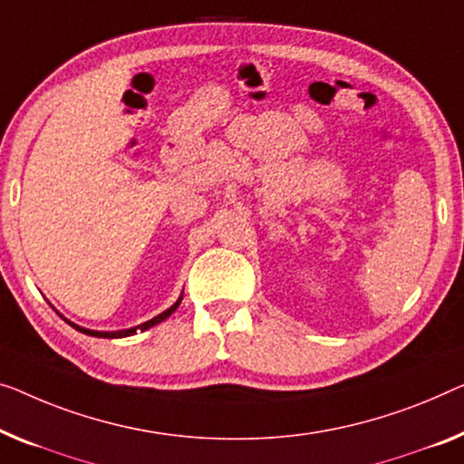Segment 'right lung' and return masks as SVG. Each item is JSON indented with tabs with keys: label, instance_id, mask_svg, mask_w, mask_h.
<instances>
[{
	"label": "right lung",
	"instance_id": "1",
	"mask_svg": "<svg viewBox=\"0 0 464 464\" xmlns=\"http://www.w3.org/2000/svg\"><path fill=\"white\" fill-rule=\"evenodd\" d=\"M181 300H183V294L179 295V300H177L175 304H172L170 308H166L164 313H160L158 316H154V319H150V321H145V323H141V324H137V327L122 329V331H93V329H85V327H81V324H74L72 321L64 319V316H62V319H64L68 324H72L74 329L81 331V334H85V335H92V337H110V340H114V337H129V335H135L137 331H145V329L154 327V324H158V323L166 321V319H169V316H170L172 313H175V310L179 308V304H181Z\"/></svg>",
	"mask_w": 464,
	"mask_h": 464
}]
</instances>
